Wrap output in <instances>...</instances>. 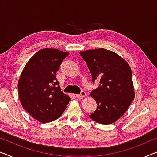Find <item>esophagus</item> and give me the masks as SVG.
Masks as SVG:
<instances>
[{
  "label": "esophagus",
  "instance_id": "34e87169",
  "mask_svg": "<svg viewBox=\"0 0 157 157\" xmlns=\"http://www.w3.org/2000/svg\"><path fill=\"white\" fill-rule=\"evenodd\" d=\"M77 97L78 98H82V97H86V92H82L80 94H77Z\"/></svg>",
  "mask_w": 157,
  "mask_h": 157
}]
</instances>
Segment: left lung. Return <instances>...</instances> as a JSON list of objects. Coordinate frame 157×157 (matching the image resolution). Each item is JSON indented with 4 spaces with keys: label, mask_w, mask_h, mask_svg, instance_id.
Here are the masks:
<instances>
[{
    "label": "left lung",
    "mask_w": 157,
    "mask_h": 157,
    "mask_svg": "<svg viewBox=\"0 0 157 157\" xmlns=\"http://www.w3.org/2000/svg\"><path fill=\"white\" fill-rule=\"evenodd\" d=\"M99 86L90 95L97 108L90 117L102 125H109L122 116L135 98L132 71L125 59L105 48L79 52Z\"/></svg>",
    "instance_id": "1"
}]
</instances>
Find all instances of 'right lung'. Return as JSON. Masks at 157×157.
Returning a JSON list of instances; mask_svg holds the SVG:
<instances>
[{"label":"right lung","mask_w":157,"mask_h":157,"mask_svg":"<svg viewBox=\"0 0 157 157\" xmlns=\"http://www.w3.org/2000/svg\"><path fill=\"white\" fill-rule=\"evenodd\" d=\"M69 54L55 48L39 50L28 60L18 80L19 99L23 108L41 123L58 119L71 101L61 91L56 73Z\"/></svg>","instance_id":"1"}]
</instances>
